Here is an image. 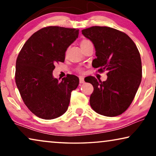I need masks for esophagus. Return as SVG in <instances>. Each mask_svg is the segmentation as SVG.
Here are the masks:
<instances>
[{
    "mask_svg": "<svg viewBox=\"0 0 156 156\" xmlns=\"http://www.w3.org/2000/svg\"><path fill=\"white\" fill-rule=\"evenodd\" d=\"M84 82V78L83 76H80V84H83Z\"/></svg>",
    "mask_w": 156,
    "mask_h": 156,
    "instance_id": "obj_1",
    "label": "esophagus"
}]
</instances>
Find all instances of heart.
Masks as SVG:
<instances>
[{
  "label": "heart",
  "mask_w": 156,
  "mask_h": 156,
  "mask_svg": "<svg viewBox=\"0 0 156 156\" xmlns=\"http://www.w3.org/2000/svg\"><path fill=\"white\" fill-rule=\"evenodd\" d=\"M88 43H91V41L90 40H83L82 42H81V47H82V46H84V45H85V44H88ZM79 71H81V69H79Z\"/></svg>",
  "instance_id": "obj_1"
}]
</instances>
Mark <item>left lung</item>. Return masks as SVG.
Listing matches in <instances>:
<instances>
[{
    "label": "left lung",
    "instance_id": "1",
    "mask_svg": "<svg viewBox=\"0 0 156 156\" xmlns=\"http://www.w3.org/2000/svg\"><path fill=\"white\" fill-rule=\"evenodd\" d=\"M82 33L94 45L97 58L93 67L99 72L107 71L104 82L92 76L85 81L94 87L89 99L91 108L106 116L121 115L131 105L141 82L139 51L126 34L112 27L93 26Z\"/></svg>",
    "mask_w": 156,
    "mask_h": 156
}]
</instances>
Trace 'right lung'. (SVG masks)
I'll return each instance as SVG.
<instances>
[{"label":"right lung","mask_w":156,"mask_h":156,"mask_svg":"<svg viewBox=\"0 0 156 156\" xmlns=\"http://www.w3.org/2000/svg\"><path fill=\"white\" fill-rule=\"evenodd\" d=\"M79 35V30L49 26L35 32L19 53L16 83L25 105L39 118L53 119L67 112L71 92L80 80L68 74L53 77L55 65L64 62L65 52Z\"/></svg>","instance_id":"add662e5"}]
</instances>
